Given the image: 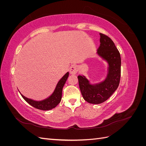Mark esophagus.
Masks as SVG:
<instances>
[{
    "label": "esophagus",
    "mask_w": 146,
    "mask_h": 146,
    "mask_svg": "<svg viewBox=\"0 0 146 146\" xmlns=\"http://www.w3.org/2000/svg\"><path fill=\"white\" fill-rule=\"evenodd\" d=\"M78 66H77L76 65L72 66L71 67H70V69H69V72H70V73L71 74H77V72H78Z\"/></svg>",
    "instance_id": "34e87169"
}]
</instances>
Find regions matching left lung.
Masks as SVG:
<instances>
[{"label":"left lung","instance_id":"1","mask_svg":"<svg viewBox=\"0 0 146 146\" xmlns=\"http://www.w3.org/2000/svg\"><path fill=\"white\" fill-rule=\"evenodd\" d=\"M100 46L98 53L109 64L107 78L98 85H91L85 77L78 76L79 87L83 99L92 104H102L107 100L117 90L121 79L120 53L111 38L102 33H100Z\"/></svg>","mask_w":146,"mask_h":146}]
</instances>
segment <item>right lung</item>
<instances>
[{
	"label": "right lung",
	"mask_w": 146,
	"mask_h": 146,
	"mask_svg": "<svg viewBox=\"0 0 146 146\" xmlns=\"http://www.w3.org/2000/svg\"><path fill=\"white\" fill-rule=\"evenodd\" d=\"M69 72H67L62 78H61V80L59 81L58 84H57L54 93H53L49 98L42 101L36 102L25 98V97H24L21 94V95L29 104H30L31 106H32V107H33L35 108L41 110H51L56 107V105L61 102V98H62L63 88L66 83V81L67 80Z\"/></svg>",
	"instance_id": "add662e5"
}]
</instances>
